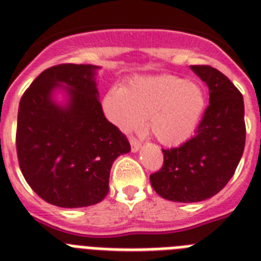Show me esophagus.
Wrapping results in <instances>:
<instances>
[{"label":"esophagus","instance_id":"34e87169","mask_svg":"<svg viewBox=\"0 0 261 261\" xmlns=\"http://www.w3.org/2000/svg\"><path fill=\"white\" fill-rule=\"evenodd\" d=\"M130 141V148H132V152H137L140 149V146H141V143H140L139 140L135 139V137H130L129 139Z\"/></svg>","mask_w":261,"mask_h":261}]
</instances>
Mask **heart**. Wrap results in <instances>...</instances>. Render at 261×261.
I'll use <instances>...</instances> for the list:
<instances>
[{
  "mask_svg": "<svg viewBox=\"0 0 261 261\" xmlns=\"http://www.w3.org/2000/svg\"><path fill=\"white\" fill-rule=\"evenodd\" d=\"M205 107L199 84L174 76L139 77L125 89H112L104 97L108 118L122 132L143 125L164 145H180L195 133Z\"/></svg>",
  "mask_w": 261,
  "mask_h": 261,
  "instance_id": "1",
  "label": "heart"
}]
</instances>
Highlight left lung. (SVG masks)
<instances>
[{
	"label": "left lung",
	"mask_w": 261,
	"mask_h": 261,
	"mask_svg": "<svg viewBox=\"0 0 261 261\" xmlns=\"http://www.w3.org/2000/svg\"><path fill=\"white\" fill-rule=\"evenodd\" d=\"M210 89V105L195 137L182 145L163 149L164 164L150 174L161 197L176 203L210 199L227 185L245 145L244 101L231 80L210 65H191Z\"/></svg>",
	"instance_id": "8db88e82"
}]
</instances>
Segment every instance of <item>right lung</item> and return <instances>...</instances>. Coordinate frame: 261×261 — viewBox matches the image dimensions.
Segmentation results:
<instances>
[{"mask_svg": "<svg viewBox=\"0 0 261 261\" xmlns=\"http://www.w3.org/2000/svg\"><path fill=\"white\" fill-rule=\"evenodd\" d=\"M97 69L83 64L51 66L19 101L16 146L21 172L41 199L61 208L102 201L113 161L130 150L126 136L105 118ZM58 87L67 92L65 106L53 100Z\"/></svg>", "mask_w": 261, "mask_h": 261, "instance_id": "right-lung-1", "label": "right lung"}]
</instances>
